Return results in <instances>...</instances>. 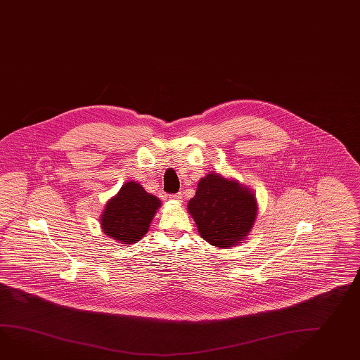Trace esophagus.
<instances>
[{
	"label": "esophagus",
	"instance_id": "obj_1",
	"mask_svg": "<svg viewBox=\"0 0 360 360\" xmlns=\"http://www.w3.org/2000/svg\"><path fill=\"white\" fill-rule=\"evenodd\" d=\"M169 198L176 202H182V193H173V195H169Z\"/></svg>",
	"mask_w": 360,
	"mask_h": 360
}]
</instances>
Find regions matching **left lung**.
Returning <instances> with one entry per match:
<instances>
[{
	"label": "left lung",
	"mask_w": 360,
	"mask_h": 360,
	"mask_svg": "<svg viewBox=\"0 0 360 360\" xmlns=\"http://www.w3.org/2000/svg\"><path fill=\"white\" fill-rule=\"evenodd\" d=\"M188 213L208 243L228 248L242 243L256 219V199L250 188L236 179L211 173L202 176L187 204Z\"/></svg>",
	"instance_id": "1"
}]
</instances>
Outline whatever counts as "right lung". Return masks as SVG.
<instances>
[{
  "instance_id": "obj_1",
  "label": "right lung",
  "mask_w": 360,
  "mask_h": 360,
  "mask_svg": "<svg viewBox=\"0 0 360 360\" xmlns=\"http://www.w3.org/2000/svg\"><path fill=\"white\" fill-rule=\"evenodd\" d=\"M160 205L156 196L147 193L141 184L129 181L106 202L100 219L101 228L108 237L120 243H136L148 231Z\"/></svg>"
}]
</instances>
